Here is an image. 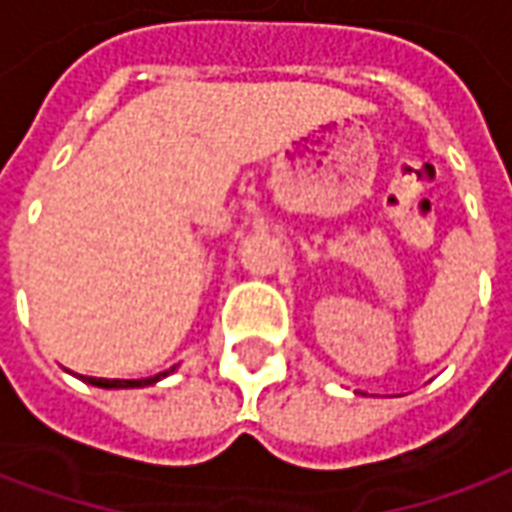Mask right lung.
<instances>
[{
	"mask_svg": "<svg viewBox=\"0 0 512 512\" xmlns=\"http://www.w3.org/2000/svg\"><path fill=\"white\" fill-rule=\"evenodd\" d=\"M169 373H175V367H169L164 373H158V376H150V378H87L84 381L93 386H101V389H142V386H153L158 384L161 378H167Z\"/></svg>",
	"mask_w": 512,
	"mask_h": 512,
	"instance_id": "1",
	"label": "right lung"
}]
</instances>
